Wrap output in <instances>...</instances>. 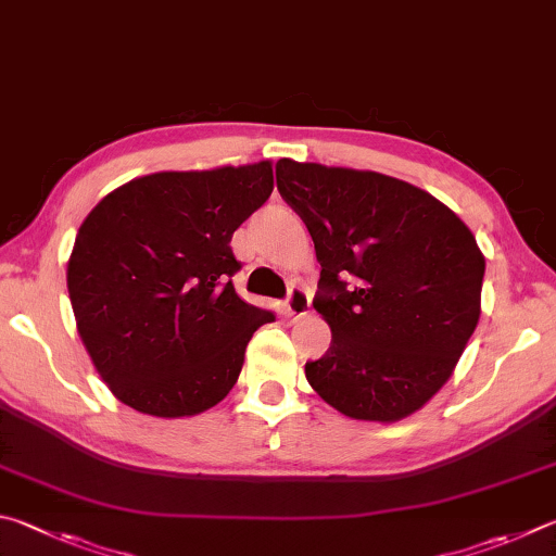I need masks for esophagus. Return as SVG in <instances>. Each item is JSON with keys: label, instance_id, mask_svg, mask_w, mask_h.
<instances>
[{"label": "esophagus", "instance_id": "1", "mask_svg": "<svg viewBox=\"0 0 556 556\" xmlns=\"http://www.w3.org/2000/svg\"><path fill=\"white\" fill-rule=\"evenodd\" d=\"M286 313L293 319H300L309 313V295L305 288H300V286L290 288V293L286 298Z\"/></svg>", "mask_w": 556, "mask_h": 556}]
</instances>
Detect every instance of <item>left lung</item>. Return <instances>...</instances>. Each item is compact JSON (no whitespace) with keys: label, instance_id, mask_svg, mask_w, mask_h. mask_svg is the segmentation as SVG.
<instances>
[{"label":"left lung","instance_id":"8db88e82","mask_svg":"<svg viewBox=\"0 0 556 556\" xmlns=\"http://www.w3.org/2000/svg\"><path fill=\"white\" fill-rule=\"evenodd\" d=\"M278 192L315 241L332 329L305 376L354 420L395 422L450 381L481 315L485 258L430 192L374 170L280 159Z\"/></svg>","mask_w":556,"mask_h":556}]
</instances>
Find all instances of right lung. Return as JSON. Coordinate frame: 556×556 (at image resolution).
Returning a JSON list of instances; mask_svg holds the SVG:
<instances>
[{
    "mask_svg": "<svg viewBox=\"0 0 556 556\" xmlns=\"http://www.w3.org/2000/svg\"><path fill=\"white\" fill-rule=\"evenodd\" d=\"M273 192L270 161L165 170L87 214L67 261L77 332L124 405L185 417L224 401L273 313L243 303L231 237Z\"/></svg>",
    "mask_w": 556,
    "mask_h": 556,
    "instance_id": "obj_1",
    "label": "right lung"
}]
</instances>
